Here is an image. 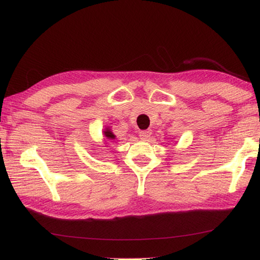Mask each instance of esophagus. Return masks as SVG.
<instances>
[{"instance_id": "esophagus-1", "label": "esophagus", "mask_w": 260, "mask_h": 260, "mask_svg": "<svg viewBox=\"0 0 260 260\" xmlns=\"http://www.w3.org/2000/svg\"><path fill=\"white\" fill-rule=\"evenodd\" d=\"M151 135V130H142L140 131V137L142 140H148Z\"/></svg>"}]
</instances>
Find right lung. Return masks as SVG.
Listing matches in <instances>:
<instances>
[{
    "label": "right lung",
    "instance_id": "obj_1",
    "mask_svg": "<svg viewBox=\"0 0 260 260\" xmlns=\"http://www.w3.org/2000/svg\"><path fill=\"white\" fill-rule=\"evenodd\" d=\"M105 135H106V137H110V138H113V135L110 133V131L108 130V131H105Z\"/></svg>",
    "mask_w": 260,
    "mask_h": 260
}]
</instances>
